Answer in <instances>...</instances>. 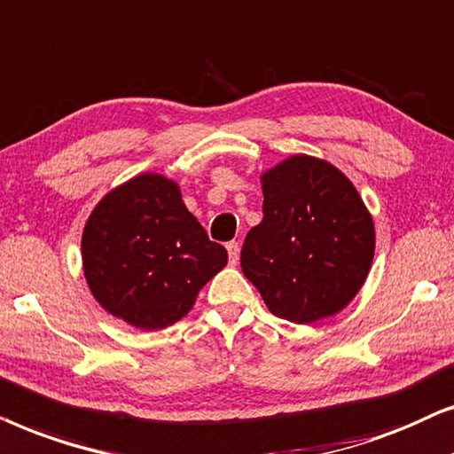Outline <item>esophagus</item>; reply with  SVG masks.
<instances>
[{
	"mask_svg": "<svg viewBox=\"0 0 454 454\" xmlns=\"http://www.w3.org/2000/svg\"><path fill=\"white\" fill-rule=\"evenodd\" d=\"M226 249H228V262H231L232 265H237L239 263V251H240L237 240H231V243L226 245Z\"/></svg>",
	"mask_w": 454,
	"mask_h": 454,
	"instance_id": "obj_1",
	"label": "esophagus"
}]
</instances>
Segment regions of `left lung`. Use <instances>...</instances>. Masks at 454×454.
<instances>
[{"mask_svg":"<svg viewBox=\"0 0 454 454\" xmlns=\"http://www.w3.org/2000/svg\"><path fill=\"white\" fill-rule=\"evenodd\" d=\"M263 220L247 234L243 274L274 316L313 324L364 286L376 249L357 189L328 161L293 155L262 176Z\"/></svg>","mask_w":454,"mask_h":454,"instance_id":"left-lung-1","label":"left lung"}]
</instances>
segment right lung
Listing matches in <instances>:
<instances>
[{"label":"right lung","instance_id":"add662e5","mask_svg":"<svg viewBox=\"0 0 454 454\" xmlns=\"http://www.w3.org/2000/svg\"><path fill=\"white\" fill-rule=\"evenodd\" d=\"M228 262L186 209L178 184L141 174L97 203L82 232V268L97 303L141 330L176 324Z\"/></svg>","mask_w":454,"mask_h":454}]
</instances>
